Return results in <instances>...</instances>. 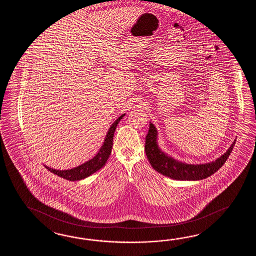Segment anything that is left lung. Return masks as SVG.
Returning <instances> with one entry per match:
<instances>
[{"mask_svg":"<svg viewBox=\"0 0 256 256\" xmlns=\"http://www.w3.org/2000/svg\"><path fill=\"white\" fill-rule=\"evenodd\" d=\"M158 130L150 122L149 130L146 137V154L152 168L158 173L176 180H200L210 176L222 166L234 149V144L227 152L210 163L188 164L176 161L162 152L158 147Z\"/></svg>","mask_w":256,"mask_h":256,"instance_id":"left-lung-1","label":"left lung"}]
</instances>
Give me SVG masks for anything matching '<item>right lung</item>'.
Wrapping results in <instances>:
<instances>
[{
  "label": "right lung",
  "mask_w": 256,
  "mask_h": 256,
  "mask_svg": "<svg viewBox=\"0 0 256 256\" xmlns=\"http://www.w3.org/2000/svg\"><path fill=\"white\" fill-rule=\"evenodd\" d=\"M124 115L126 114L120 115V117L115 120L114 122L110 127L109 130L104 139L102 146L100 147L98 154L92 159L82 164L75 168L68 169V170H56V169L50 168L48 166H44L46 168L48 169L49 171L52 172L53 174H56L65 180H70V181L84 180L88 176H90V174H92L93 173L97 172L98 169H100L104 166L109 158L110 152H112V141H114L115 129L117 127V124H119V122L122 119V117Z\"/></svg>",
  "instance_id": "1"
}]
</instances>
